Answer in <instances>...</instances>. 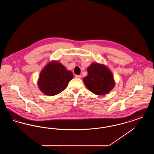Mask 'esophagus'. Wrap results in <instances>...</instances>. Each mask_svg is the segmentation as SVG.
<instances>
[{
  "mask_svg": "<svg viewBox=\"0 0 154 154\" xmlns=\"http://www.w3.org/2000/svg\"><path fill=\"white\" fill-rule=\"evenodd\" d=\"M75 77L77 78V79H81V75H75Z\"/></svg>",
  "mask_w": 154,
  "mask_h": 154,
  "instance_id": "esophagus-1",
  "label": "esophagus"
}]
</instances>
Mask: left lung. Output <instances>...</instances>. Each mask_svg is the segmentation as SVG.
Wrapping results in <instances>:
<instances>
[{
  "mask_svg": "<svg viewBox=\"0 0 154 154\" xmlns=\"http://www.w3.org/2000/svg\"><path fill=\"white\" fill-rule=\"evenodd\" d=\"M88 75L83 81L91 92L97 95L108 94L115 86V81L109 68L103 64L92 63L87 68Z\"/></svg>",
  "mask_w": 154,
  "mask_h": 154,
  "instance_id": "left-lung-1",
  "label": "left lung"
}]
</instances>
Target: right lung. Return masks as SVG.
Listing matches in <instances>:
<instances>
[{
	"label": "right lung",
	"mask_w": 154,
	"mask_h": 154,
	"mask_svg": "<svg viewBox=\"0 0 154 154\" xmlns=\"http://www.w3.org/2000/svg\"><path fill=\"white\" fill-rule=\"evenodd\" d=\"M73 78V73L60 62L54 60L48 63L42 70L37 84L45 95L54 96L62 92Z\"/></svg>",
	"instance_id": "right-lung-1"
}]
</instances>
